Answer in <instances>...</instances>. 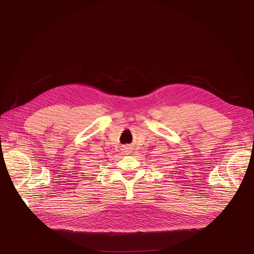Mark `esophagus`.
Listing matches in <instances>:
<instances>
[{
	"mask_svg": "<svg viewBox=\"0 0 254 254\" xmlns=\"http://www.w3.org/2000/svg\"><path fill=\"white\" fill-rule=\"evenodd\" d=\"M128 151H129V150H126V151H125V152H128Z\"/></svg>",
	"mask_w": 254,
	"mask_h": 254,
	"instance_id": "34e87169",
	"label": "esophagus"
}]
</instances>
